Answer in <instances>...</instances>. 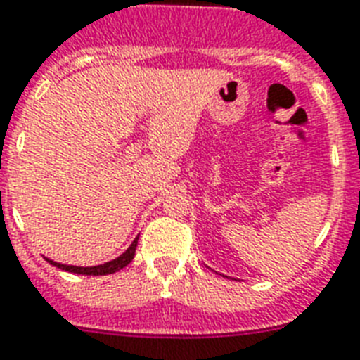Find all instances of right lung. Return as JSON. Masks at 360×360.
Listing matches in <instances>:
<instances>
[{
    "label": "right lung",
    "instance_id": "right-lung-1",
    "mask_svg": "<svg viewBox=\"0 0 360 360\" xmlns=\"http://www.w3.org/2000/svg\"><path fill=\"white\" fill-rule=\"evenodd\" d=\"M136 244H139V236L131 242V246L122 253L120 257L112 259V261L105 262V264H98V266H72V264H60V262H55L51 259H46L49 264L57 266L60 270L64 271H72V274H81V276H109V274H114V271L122 270L125 266L129 264L133 261L134 257V250H136Z\"/></svg>",
    "mask_w": 360,
    "mask_h": 360
}]
</instances>
